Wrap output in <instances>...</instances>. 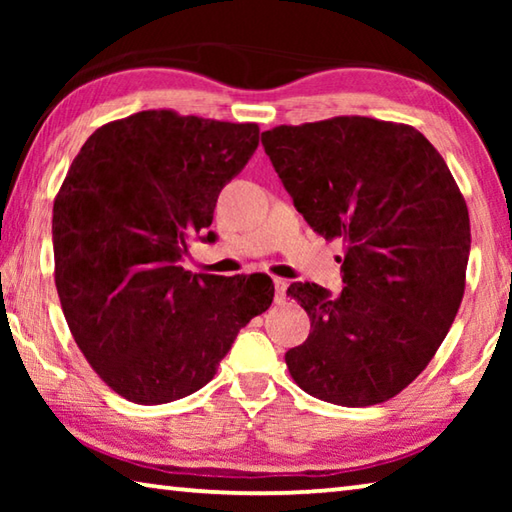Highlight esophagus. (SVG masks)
Instances as JSON below:
<instances>
[{
	"label": "esophagus",
	"instance_id": "esophagus-1",
	"mask_svg": "<svg viewBox=\"0 0 512 512\" xmlns=\"http://www.w3.org/2000/svg\"><path fill=\"white\" fill-rule=\"evenodd\" d=\"M275 302H277V305H282V302L284 300H287V287H289V284H287V280H282V277H275Z\"/></svg>",
	"mask_w": 512,
	"mask_h": 512
}]
</instances>
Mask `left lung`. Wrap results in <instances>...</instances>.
<instances>
[{"label": "left lung", "instance_id": "1", "mask_svg": "<svg viewBox=\"0 0 512 512\" xmlns=\"http://www.w3.org/2000/svg\"><path fill=\"white\" fill-rule=\"evenodd\" d=\"M262 144L296 210L325 239H343L339 296L293 282L311 320L284 354L302 391L372 406L429 366L465 291L470 214L452 171L409 124L332 117L275 126Z\"/></svg>", "mask_w": 512, "mask_h": 512}]
</instances>
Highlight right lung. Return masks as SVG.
Listing matches in <instances>:
<instances>
[{
  "label": "right lung",
  "mask_w": 512,
  "mask_h": 512,
  "mask_svg": "<svg viewBox=\"0 0 512 512\" xmlns=\"http://www.w3.org/2000/svg\"><path fill=\"white\" fill-rule=\"evenodd\" d=\"M259 144L257 124L142 110L97 128L54 201V277L76 345L117 395L167 404L216 375L271 277L185 271L214 241L216 198Z\"/></svg>",
  "instance_id": "1"
}]
</instances>
